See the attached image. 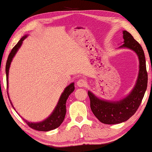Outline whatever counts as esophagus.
<instances>
[{"instance_id": "obj_1", "label": "esophagus", "mask_w": 152, "mask_h": 152, "mask_svg": "<svg viewBox=\"0 0 152 152\" xmlns=\"http://www.w3.org/2000/svg\"><path fill=\"white\" fill-rule=\"evenodd\" d=\"M86 85H87V81L84 79H80L77 82V85L79 87H83L86 86Z\"/></svg>"}]
</instances>
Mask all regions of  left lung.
<instances>
[{"label":"left lung","instance_id":"8db88e82","mask_svg":"<svg viewBox=\"0 0 152 152\" xmlns=\"http://www.w3.org/2000/svg\"><path fill=\"white\" fill-rule=\"evenodd\" d=\"M123 34V44L118 48H129L137 55L140 63L139 72L133 89L128 95L121 100H104L88 91L91 111L99 121L104 124H118L128 121L139 108L147 87L148 76L144 50L128 31L124 30Z\"/></svg>","mask_w":152,"mask_h":152}]
</instances>
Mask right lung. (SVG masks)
I'll list each match as a JSON object with an SVG mask.
<instances>
[{
    "mask_svg": "<svg viewBox=\"0 0 152 152\" xmlns=\"http://www.w3.org/2000/svg\"><path fill=\"white\" fill-rule=\"evenodd\" d=\"M27 37V35H24L22 37L21 39L19 41L18 44L14 46L11 52L9 54L8 58H7V62H6V66H5V72H6V80H7V87H8V73H9V69H10V66L11 64V62L12 61V58L15 57V54L18 52L19 48L21 47L22 42ZM75 89V84L74 82L71 83L67 87H65V89L62 93L60 97L58 102L57 105L54 108L50 115L48 116L47 118H46L44 121L41 122H37V123H32V122H29L27 120L24 119V122L30 127L31 128L34 129V130L38 131H44V132H47V131H50L54 129L58 128L61 123L64 121L65 113H66V102L68 96H70V94L73 92ZM7 96H8L9 100L13 108L15 109L14 106L11 102L10 97H9L8 92H7Z\"/></svg>",
    "mask_w": 152,
    "mask_h": 152,
    "instance_id": "right-lung-1",
    "label": "right lung"
}]
</instances>
